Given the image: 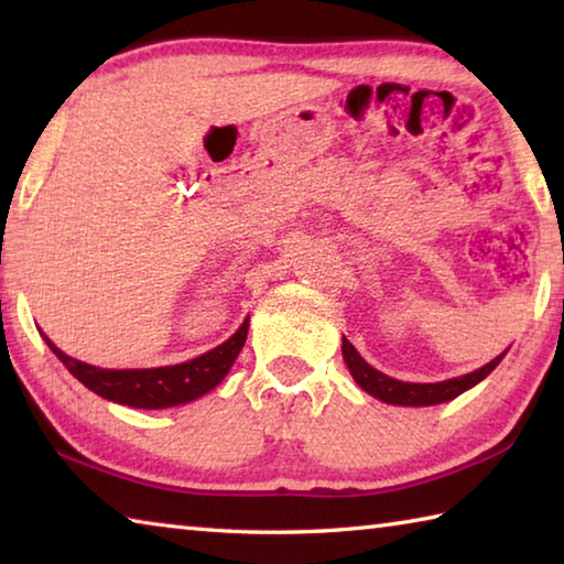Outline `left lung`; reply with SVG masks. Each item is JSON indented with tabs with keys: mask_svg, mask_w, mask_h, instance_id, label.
<instances>
[{
	"mask_svg": "<svg viewBox=\"0 0 564 564\" xmlns=\"http://www.w3.org/2000/svg\"><path fill=\"white\" fill-rule=\"evenodd\" d=\"M505 352L495 360H490L488 366L477 368L473 373L460 376V378L443 380V383H403V380L390 378L386 373H380V370H376L373 366H368V362L360 358V352L352 348V343L348 338H343V360H346L350 376L356 378V383L366 390V393L390 405H413V408L445 403V400H453L460 393H465V390H470L498 368V362L505 358Z\"/></svg>",
	"mask_w": 564,
	"mask_h": 564,
	"instance_id": "left-lung-1",
	"label": "left lung"
}]
</instances>
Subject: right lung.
<instances>
[{"label": "right lung", "mask_w": 564, "mask_h": 564, "mask_svg": "<svg viewBox=\"0 0 564 564\" xmlns=\"http://www.w3.org/2000/svg\"><path fill=\"white\" fill-rule=\"evenodd\" d=\"M248 333V318L241 323L231 338L221 346L204 352L194 360L178 362V366H164V368H144V370H107L89 366L76 358H69L62 352L54 343L44 336L46 346L54 350L69 373L87 386L94 393L113 400V403L129 405V408H174L181 403H191V400L202 398L208 390H214L231 370L234 360L241 352Z\"/></svg>", "instance_id": "right-lung-1"}]
</instances>
